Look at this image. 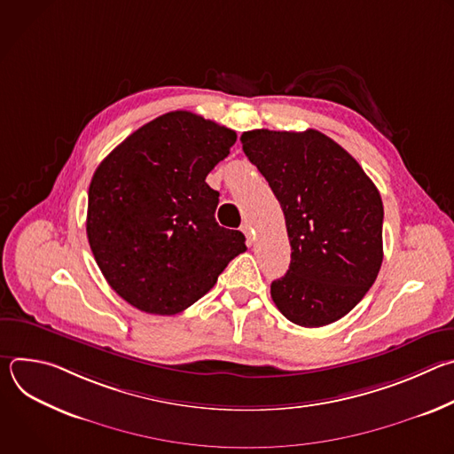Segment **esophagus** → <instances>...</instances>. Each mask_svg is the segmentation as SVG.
<instances>
[{"mask_svg":"<svg viewBox=\"0 0 454 454\" xmlns=\"http://www.w3.org/2000/svg\"><path fill=\"white\" fill-rule=\"evenodd\" d=\"M240 230H242V233L246 235V242L251 246L253 244V240H254V237H253V230H251V226L247 224V223H244L242 226H240Z\"/></svg>","mask_w":454,"mask_h":454,"instance_id":"obj_1","label":"esophagus"}]
</instances>
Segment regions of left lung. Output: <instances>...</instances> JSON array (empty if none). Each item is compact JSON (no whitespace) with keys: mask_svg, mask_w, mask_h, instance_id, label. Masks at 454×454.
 <instances>
[{"mask_svg":"<svg viewBox=\"0 0 454 454\" xmlns=\"http://www.w3.org/2000/svg\"><path fill=\"white\" fill-rule=\"evenodd\" d=\"M242 151L270 183L291 242L287 273L271 284L278 310L300 327L348 314L382 264V201L361 165L314 129H254Z\"/></svg>","mask_w":454,"mask_h":454,"instance_id":"1","label":"left lung"}]
</instances>
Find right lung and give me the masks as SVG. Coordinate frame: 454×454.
Listing matches in <instances>:
<instances>
[{
	"label": "right lung",
	"mask_w": 454,
	"mask_h": 454,
	"mask_svg": "<svg viewBox=\"0 0 454 454\" xmlns=\"http://www.w3.org/2000/svg\"><path fill=\"white\" fill-rule=\"evenodd\" d=\"M231 129L190 111L154 118L95 170L86 233L107 284L133 307L170 316L205 296L244 235L215 221L207 176L230 154Z\"/></svg>",
	"instance_id": "add662e5"
}]
</instances>
